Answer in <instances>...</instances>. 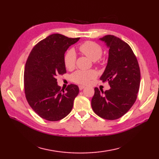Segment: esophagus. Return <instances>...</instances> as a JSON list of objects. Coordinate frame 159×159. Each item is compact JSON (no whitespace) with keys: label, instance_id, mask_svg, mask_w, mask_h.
I'll return each instance as SVG.
<instances>
[{"label":"esophagus","instance_id":"esophagus-1","mask_svg":"<svg viewBox=\"0 0 159 159\" xmlns=\"http://www.w3.org/2000/svg\"><path fill=\"white\" fill-rule=\"evenodd\" d=\"M79 89H80V90H83L84 88H85V87L83 86V85H79Z\"/></svg>","mask_w":159,"mask_h":159}]
</instances>
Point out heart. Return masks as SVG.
<instances>
[{
    "label": "heart",
    "mask_w": 159,
    "mask_h": 159,
    "mask_svg": "<svg viewBox=\"0 0 159 159\" xmlns=\"http://www.w3.org/2000/svg\"><path fill=\"white\" fill-rule=\"evenodd\" d=\"M80 52L87 56L93 61L98 60L102 55V48L99 44L93 42H86L79 47ZM76 55L74 49L67 50L64 56V63L67 69H73L76 64ZM97 76V73L94 70H77L74 72L71 79L72 81L79 84L89 83L91 80Z\"/></svg>",
    "instance_id": "b5f03b06"
}]
</instances>
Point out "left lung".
<instances>
[{
    "instance_id": "obj_1",
    "label": "left lung",
    "mask_w": 159,
    "mask_h": 159,
    "mask_svg": "<svg viewBox=\"0 0 159 159\" xmlns=\"http://www.w3.org/2000/svg\"><path fill=\"white\" fill-rule=\"evenodd\" d=\"M100 40L109 49L107 65L100 79L109 82L111 89L104 92L96 87L92 107L99 117L114 120L126 113L135 102L140 86V69L127 43L111 35Z\"/></svg>"
}]
</instances>
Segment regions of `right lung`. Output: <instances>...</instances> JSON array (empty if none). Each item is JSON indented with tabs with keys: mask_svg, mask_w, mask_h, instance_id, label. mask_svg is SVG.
Returning <instances> with one entry per match:
<instances>
[{
	"mask_svg": "<svg viewBox=\"0 0 159 159\" xmlns=\"http://www.w3.org/2000/svg\"><path fill=\"white\" fill-rule=\"evenodd\" d=\"M80 38H69L56 33L34 46L26 61L24 83L26 98L35 112L48 121H59L72 109L79 87L70 84L64 92L57 76L66 73L64 55Z\"/></svg>",
	"mask_w": 159,
	"mask_h": 159,
	"instance_id": "1",
	"label": "right lung"
}]
</instances>
